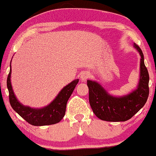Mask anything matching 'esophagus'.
<instances>
[{
	"instance_id": "34e87169",
	"label": "esophagus",
	"mask_w": 156,
	"mask_h": 156,
	"mask_svg": "<svg viewBox=\"0 0 156 156\" xmlns=\"http://www.w3.org/2000/svg\"><path fill=\"white\" fill-rule=\"evenodd\" d=\"M90 78V73L88 71H83L81 74V80L82 81H85L87 79Z\"/></svg>"
}]
</instances>
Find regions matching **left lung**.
Here are the masks:
<instances>
[{
    "label": "left lung",
    "mask_w": 156,
    "mask_h": 156,
    "mask_svg": "<svg viewBox=\"0 0 156 156\" xmlns=\"http://www.w3.org/2000/svg\"><path fill=\"white\" fill-rule=\"evenodd\" d=\"M141 56L140 76L136 89L126 95L116 97L107 92L98 82L88 80L89 102L93 112L101 120L125 122L130 119L145 105L149 94V75L144 63V55L140 48L134 44Z\"/></svg>",
    "instance_id": "8db88e82"
}]
</instances>
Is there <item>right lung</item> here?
Segmentation results:
<instances>
[{"mask_svg":"<svg viewBox=\"0 0 156 156\" xmlns=\"http://www.w3.org/2000/svg\"><path fill=\"white\" fill-rule=\"evenodd\" d=\"M11 67V66H10ZM11 67L7 79V86L9 91V101L14 111L29 124L35 126H49L58 123L65 115L68 100L78 84V79L74 80L64 87L56 98L48 105L41 108H35L21 104L14 95L11 82Z\"/></svg>","mask_w":156,"mask_h":156,"instance_id":"right-lung-1","label":"right lung"}]
</instances>
